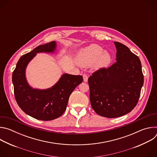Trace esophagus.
<instances>
[{"label": "esophagus", "instance_id": "esophagus-1", "mask_svg": "<svg viewBox=\"0 0 157 157\" xmlns=\"http://www.w3.org/2000/svg\"><path fill=\"white\" fill-rule=\"evenodd\" d=\"M82 76H83V80H84V82H87V80H88V76H87L86 74H84V75H82Z\"/></svg>", "mask_w": 157, "mask_h": 157}]
</instances>
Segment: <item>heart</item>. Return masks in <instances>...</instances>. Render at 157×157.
<instances>
[{"instance_id": "obj_1", "label": "heart", "mask_w": 157, "mask_h": 157, "mask_svg": "<svg viewBox=\"0 0 157 157\" xmlns=\"http://www.w3.org/2000/svg\"><path fill=\"white\" fill-rule=\"evenodd\" d=\"M111 56L98 44H91L84 49L78 58V64L82 67H89L94 65L96 69H100L109 65Z\"/></svg>"}]
</instances>
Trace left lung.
I'll return each instance as SVG.
<instances>
[{"label": "left lung", "mask_w": 157, "mask_h": 157, "mask_svg": "<svg viewBox=\"0 0 157 157\" xmlns=\"http://www.w3.org/2000/svg\"><path fill=\"white\" fill-rule=\"evenodd\" d=\"M116 62L100 68L88 78L90 102L93 110L102 117L115 118L135 107L144 84L139 58L122 43L115 41Z\"/></svg>", "instance_id": "obj_1"}]
</instances>
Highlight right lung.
<instances>
[{
    "instance_id": "obj_1",
    "label": "right lung",
    "mask_w": 157,
    "mask_h": 157,
    "mask_svg": "<svg viewBox=\"0 0 157 157\" xmlns=\"http://www.w3.org/2000/svg\"><path fill=\"white\" fill-rule=\"evenodd\" d=\"M56 42L53 41L35 48L21 56L12 73L15 100L25 113L41 121H52L60 117L66 109L69 98L81 84V75L64 74L52 87L44 90L32 88L25 78V68L29 61L40 52H53Z\"/></svg>"
}]
</instances>
